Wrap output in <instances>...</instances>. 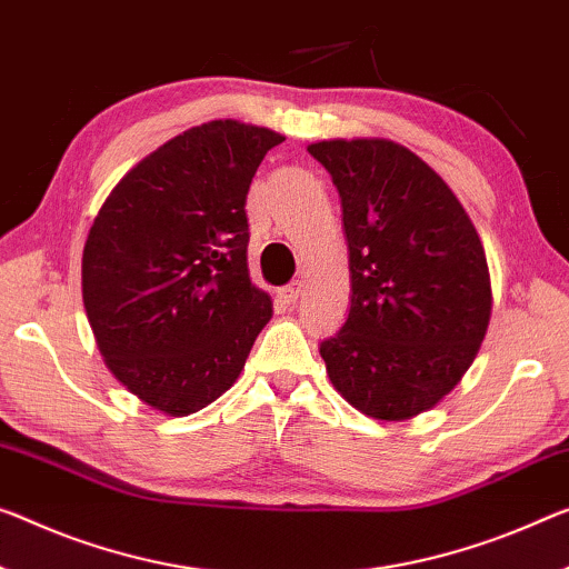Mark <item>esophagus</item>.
Wrapping results in <instances>:
<instances>
[{"mask_svg":"<svg viewBox=\"0 0 569 569\" xmlns=\"http://www.w3.org/2000/svg\"><path fill=\"white\" fill-rule=\"evenodd\" d=\"M302 290H305V284L300 282V279H295V282H290L287 287H282V290H279L277 295H279V300H282V302H287V305H295L297 300H300Z\"/></svg>","mask_w":569,"mask_h":569,"instance_id":"esophagus-1","label":"esophagus"}]
</instances>
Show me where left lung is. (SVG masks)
<instances>
[{
    "label": "left lung",
    "instance_id": "1",
    "mask_svg": "<svg viewBox=\"0 0 569 569\" xmlns=\"http://www.w3.org/2000/svg\"><path fill=\"white\" fill-rule=\"evenodd\" d=\"M308 152L343 203L351 272L346 326L322 340L336 391L358 412L405 422L473 366L491 322L486 249L448 182L391 139H322Z\"/></svg>",
    "mask_w": 569,
    "mask_h": 569
}]
</instances>
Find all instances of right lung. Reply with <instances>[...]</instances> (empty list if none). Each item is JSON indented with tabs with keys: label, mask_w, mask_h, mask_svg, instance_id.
Masks as SVG:
<instances>
[{
	"label": "right lung",
	"mask_w": 569,
	"mask_h": 569,
	"mask_svg": "<svg viewBox=\"0 0 569 569\" xmlns=\"http://www.w3.org/2000/svg\"><path fill=\"white\" fill-rule=\"evenodd\" d=\"M284 137L236 119L190 127L103 200L81 259L83 308L107 369L168 417L233 387L272 297L249 277L247 193Z\"/></svg>",
	"instance_id": "1"
}]
</instances>
